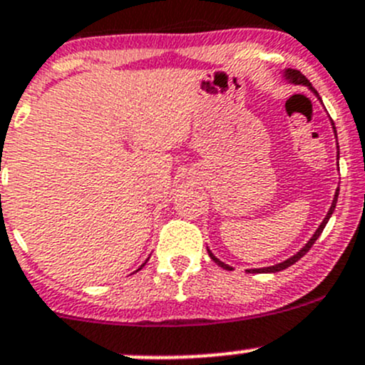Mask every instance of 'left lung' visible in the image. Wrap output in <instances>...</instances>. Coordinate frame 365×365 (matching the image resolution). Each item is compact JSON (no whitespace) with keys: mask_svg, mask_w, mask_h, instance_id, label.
Masks as SVG:
<instances>
[{"mask_svg":"<svg viewBox=\"0 0 365 365\" xmlns=\"http://www.w3.org/2000/svg\"><path fill=\"white\" fill-rule=\"evenodd\" d=\"M284 79H286V81H289V83H292V84H302V86H307L309 90H311L312 93H314L316 97L319 98L318 91H316L314 88H312V84L309 83V79H307V77H305L304 73H302V72H298V70H293V68H286V70H284ZM319 101H322V98H319ZM330 121H332V120H330ZM332 128H334V134H336V138H337V132H336V127H334V121H332ZM337 148H339V146H337ZM337 159H339V152H337ZM337 196H339V187H337V190H336V196H334V201H332V205H330V208H329V213H327V215H325V219H323V222L319 224V226H318V230L314 231V235H312V237L309 238V242H307V244L304 245V247L300 249V251H298L297 254H293V256H292V257H288V259L281 261V263H277V264H272V267H264V268H251V270H247V272H251V274H256V272H264V274H275V272H281V270H284V268L292 267L293 263H297V261L300 259V257L304 256L305 252H309V249H311L312 245H314V242L318 240V238H319V235L323 233V230H325L327 222H329V219H330V217H332L334 210H336ZM208 254H210V257H212V259L215 261L217 264H219V267H222V268H224V270H233V267H230V264H226V263H224V261H220L219 257H215V254H213L212 251H210V249H208Z\"/></svg>","mask_w":365,"mask_h":365,"instance_id":"8db88e82","label":"left lung"}]
</instances>
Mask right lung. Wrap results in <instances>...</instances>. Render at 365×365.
<instances>
[{
	"instance_id": "obj_1",
	"label": "right lung",
	"mask_w": 365,
	"mask_h": 365,
	"mask_svg": "<svg viewBox=\"0 0 365 365\" xmlns=\"http://www.w3.org/2000/svg\"><path fill=\"white\" fill-rule=\"evenodd\" d=\"M145 264H146V263H143V264H141V267H139V268H138V270H141V268H143V267H145ZM138 270H135V272H138Z\"/></svg>"
}]
</instances>
